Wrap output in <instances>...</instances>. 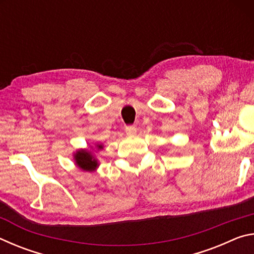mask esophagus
<instances>
[{
  "label": "esophagus",
  "instance_id": "esophagus-1",
  "mask_svg": "<svg viewBox=\"0 0 254 254\" xmlns=\"http://www.w3.org/2000/svg\"><path fill=\"white\" fill-rule=\"evenodd\" d=\"M126 132L128 135H134L136 133V127L134 126H127L126 127Z\"/></svg>",
  "mask_w": 254,
  "mask_h": 254
}]
</instances>
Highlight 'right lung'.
<instances>
[{
	"label": "right lung",
	"instance_id": "right-lung-1",
	"mask_svg": "<svg viewBox=\"0 0 254 254\" xmlns=\"http://www.w3.org/2000/svg\"><path fill=\"white\" fill-rule=\"evenodd\" d=\"M97 149H103V145L98 144ZM74 159L77 167H79V168L84 171H94L98 167L96 158L94 157L93 153L91 151H88V150H77Z\"/></svg>",
	"mask_w": 254,
	"mask_h": 254
}]
</instances>
